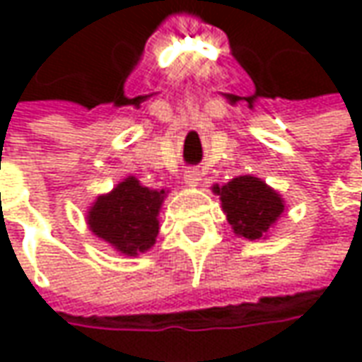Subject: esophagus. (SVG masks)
Segmentation results:
<instances>
[{"label":"esophagus","mask_w":362,"mask_h":362,"mask_svg":"<svg viewBox=\"0 0 362 362\" xmlns=\"http://www.w3.org/2000/svg\"><path fill=\"white\" fill-rule=\"evenodd\" d=\"M197 183H199L197 169H189V171H185V185L187 187H197Z\"/></svg>","instance_id":"obj_1"}]
</instances>
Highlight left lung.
Masks as SVG:
<instances>
[{"label": "left lung", "mask_w": 362, "mask_h": 362, "mask_svg": "<svg viewBox=\"0 0 362 362\" xmlns=\"http://www.w3.org/2000/svg\"><path fill=\"white\" fill-rule=\"evenodd\" d=\"M221 207L233 231L245 239H261L285 211V201L259 177L239 175L223 187L215 185Z\"/></svg>", "instance_id": "1"}]
</instances>
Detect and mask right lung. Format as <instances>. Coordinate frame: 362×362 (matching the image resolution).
Listing matches in <instances>:
<instances>
[{"label":"right lung","instance_id":"right-lung-1","mask_svg":"<svg viewBox=\"0 0 362 362\" xmlns=\"http://www.w3.org/2000/svg\"><path fill=\"white\" fill-rule=\"evenodd\" d=\"M167 191L143 187L135 177L99 195L87 211V225L119 253L135 257L149 251L159 233V211Z\"/></svg>","mask_w":362,"mask_h":362}]
</instances>
